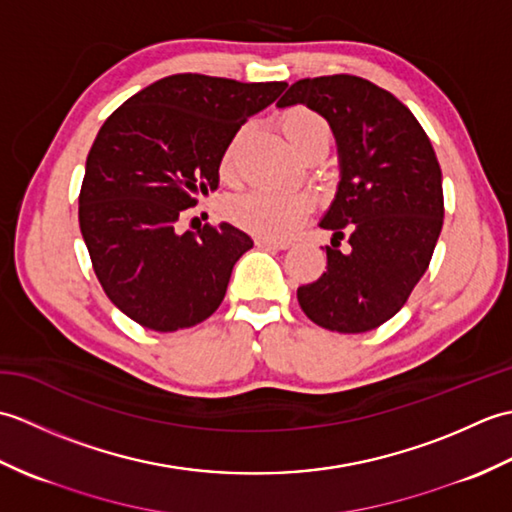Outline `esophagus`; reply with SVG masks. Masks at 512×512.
Returning a JSON list of instances; mask_svg holds the SVG:
<instances>
[{
  "instance_id": "obj_1",
  "label": "esophagus",
  "mask_w": 512,
  "mask_h": 512,
  "mask_svg": "<svg viewBox=\"0 0 512 512\" xmlns=\"http://www.w3.org/2000/svg\"><path fill=\"white\" fill-rule=\"evenodd\" d=\"M255 244H257V248H266V250H286V248H290V242H279V239H266V237H257Z\"/></svg>"
}]
</instances>
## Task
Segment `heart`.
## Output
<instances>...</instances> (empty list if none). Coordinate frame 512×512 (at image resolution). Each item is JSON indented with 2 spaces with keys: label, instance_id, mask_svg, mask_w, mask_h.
<instances>
[{
  "label": "heart",
  "instance_id": "1",
  "mask_svg": "<svg viewBox=\"0 0 512 512\" xmlns=\"http://www.w3.org/2000/svg\"><path fill=\"white\" fill-rule=\"evenodd\" d=\"M281 129L288 138L292 149L299 151L303 145L314 143V140H330V125L325 123L317 112L306 110V107H295L281 118ZM242 132H239L231 143H228L222 171L231 176L235 169V156ZM312 211V198L303 191H277V189H255L248 191L239 198L231 200L226 206V215L235 226L244 228L246 233L266 239H286L297 228L306 222Z\"/></svg>",
  "mask_w": 512,
  "mask_h": 512
}]
</instances>
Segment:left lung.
I'll use <instances>...</instances> for the list:
<instances>
[{
	"instance_id": "1",
	"label": "left lung",
	"mask_w": 512,
	"mask_h": 512,
	"mask_svg": "<svg viewBox=\"0 0 512 512\" xmlns=\"http://www.w3.org/2000/svg\"><path fill=\"white\" fill-rule=\"evenodd\" d=\"M330 123L341 180L319 222L332 231L325 273L301 286L306 317L341 334L369 332L405 306L442 231V171L429 136L394 94L352 74L292 83L279 107ZM348 235L351 248L339 251Z\"/></svg>"
}]
</instances>
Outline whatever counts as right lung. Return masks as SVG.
<instances>
[{
	"label": "right lung",
	"mask_w": 512,
	"mask_h": 512,
	"mask_svg": "<svg viewBox=\"0 0 512 512\" xmlns=\"http://www.w3.org/2000/svg\"><path fill=\"white\" fill-rule=\"evenodd\" d=\"M286 85L171 74L127 99L96 134L81 233L105 295L143 328L176 332L220 308L253 239L226 222L180 233L178 220L217 189L237 129Z\"/></svg>",
	"instance_id": "1"
}]
</instances>
